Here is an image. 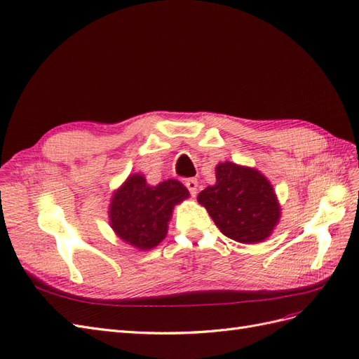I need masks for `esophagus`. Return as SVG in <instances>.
Listing matches in <instances>:
<instances>
[{
	"mask_svg": "<svg viewBox=\"0 0 359 359\" xmlns=\"http://www.w3.org/2000/svg\"><path fill=\"white\" fill-rule=\"evenodd\" d=\"M186 187L189 189V191H190V194H191V196L194 198V196H196V194H198V187H199V184H198V181L196 180H187L186 181Z\"/></svg>",
	"mask_w": 359,
	"mask_h": 359,
	"instance_id": "obj_1",
	"label": "esophagus"
}]
</instances>
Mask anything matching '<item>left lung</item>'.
Here are the masks:
<instances>
[{
    "label": "left lung",
    "instance_id": "left-lung-1",
    "mask_svg": "<svg viewBox=\"0 0 359 359\" xmlns=\"http://www.w3.org/2000/svg\"><path fill=\"white\" fill-rule=\"evenodd\" d=\"M198 202L222 233L243 244L265 241L281 217V206L269 180L256 168L232 161L215 166V184L199 193Z\"/></svg>",
    "mask_w": 359,
    "mask_h": 359
}]
</instances>
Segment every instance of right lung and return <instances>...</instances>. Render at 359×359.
Segmentation results:
<instances>
[{"instance_id":"1","label":"right lung","mask_w":359,"mask_h":359,"mask_svg":"<svg viewBox=\"0 0 359 359\" xmlns=\"http://www.w3.org/2000/svg\"><path fill=\"white\" fill-rule=\"evenodd\" d=\"M189 196L177 180L149 186L142 173H133L112 193L109 226L119 240L145 252L165 240L173 208Z\"/></svg>"}]
</instances>
